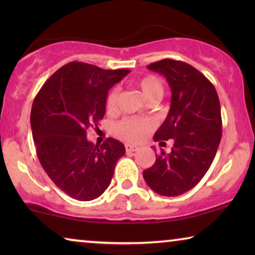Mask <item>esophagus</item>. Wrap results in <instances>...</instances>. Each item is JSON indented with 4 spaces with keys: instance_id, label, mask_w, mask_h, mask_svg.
<instances>
[{
    "instance_id": "34e87169",
    "label": "esophagus",
    "mask_w": 255,
    "mask_h": 255,
    "mask_svg": "<svg viewBox=\"0 0 255 255\" xmlns=\"http://www.w3.org/2000/svg\"><path fill=\"white\" fill-rule=\"evenodd\" d=\"M137 147H135V146H133V145H130V144H127L125 145V151H127V153H133V152H135L137 151Z\"/></svg>"
}]
</instances>
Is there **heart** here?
Returning a JSON list of instances; mask_svg holds the SVG:
<instances>
[{"label":"heart","instance_id":"1","mask_svg":"<svg viewBox=\"0 0 255 255\" xmlns=\"http://www.w3.org/2000/svg\"><path fill=\"white\" fill-rule=\"evenodd\" d=\"M138 89L140 90L142 96L147 102H159L162 99L165 93V86L162 80L155 75H147L139 80L135 83ZM118 89H111L107 96L106 106L108 110H114L117 106ZM153 125L151 121L146 118H125L116 125V133L125 140L128 141H140L146 134L152 130Z\"/></svg>","mask_w":255,"mask_h":255}]
</instances>
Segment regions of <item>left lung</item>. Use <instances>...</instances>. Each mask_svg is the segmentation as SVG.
Returning a JSON list of instances; mask_svg holds the SVG:
<instances>
[{
  "label": "left lung",
  "instance_id": "1",
  "mask_svg": "<svg viewBox=\"0 0 255 255\" xmlns=\"http://www.w3.org/2000/svg\"><path fill=\"white\" fill-rule=\"evenodd\" d=\"M147 68L165 76L172 90L169 113L153 139H173L174 145L168 154H155L142 176L156 194L179 196L193 189L214 161L222 139L221 103L214 85L189 64L162 59Z\"/></svg>",
  "mask_w": 255,
  "mask_h": 255
}]
</instances>
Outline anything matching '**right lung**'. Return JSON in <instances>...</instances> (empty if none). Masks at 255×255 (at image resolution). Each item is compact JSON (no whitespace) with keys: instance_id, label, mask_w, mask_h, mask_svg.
<instances>
[{"instance_id":"add662e5","label":"right lung","mask_w":255,"mask_h":255,"mask_svg":"<svg viewBox=\"0 0 255 255\" xmlns=\"http://www.w3.org/2000/svg\"><path fill=\"white\" fill-rule=\"evenodd\" d=\"M128 72L72 61L51 75L34 97L30 121L37 156L55 186L74 200L100 197L125 154L124 145L114 138L94 146L87 130L97 127L106 114L108 90Z\"/></svg>"}]
</instances>
